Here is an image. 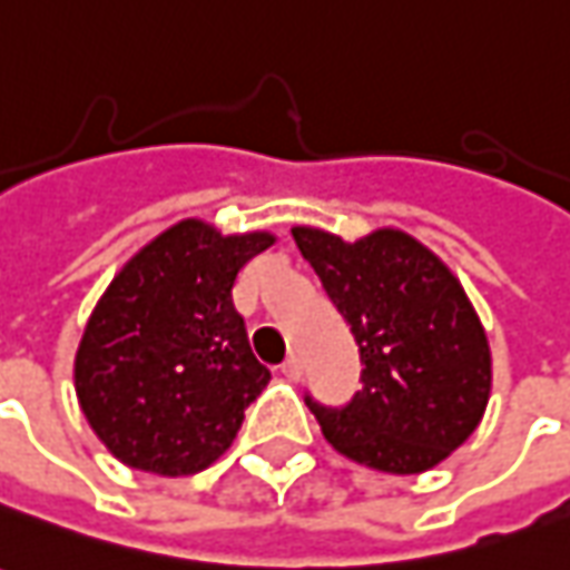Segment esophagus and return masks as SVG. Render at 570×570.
Masks as SVG:
<instances>
[{"label": "esophagus", "instance_id": "esophagus-1", "mask_svg": "<svg viewBox=\"0 0 570 570\" xmlns=\"http://www.w3.org/2000/svg\"><path fill=\"white\" fill-rule=\"evenodd\" d=\"M282 375L285 379H292V382H301V375H304V363H301V356H288L285 363H282Z\"/></svg>", "mask_w": 570, "mask_h": 570}]
</instances>
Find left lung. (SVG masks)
<instances>
[{
  "mask_svg": "<svg viewBox=\"0 0 570 570\" xmlns=\"http://www.w3.org/2000/svg\"><path fill=\"white\" fill-rule=\"evenodd\" d=\"M304 261L351 323L363 391L341 410L307 397L341 456L387 474H422L481 425L490 400V344L450 266L403 229L356 242L294 226Z\"/></svg>",
  "mask_w": 570,
  "mask_h": 570,
  "instance_id": "8db88e82",
  "label": "left lung"
}]
</instances>
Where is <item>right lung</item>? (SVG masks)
I'll list each match as a JSON object with an SVG mask.
<instances>
[{"label":"right lung","instance_id":"add662e5","mask_svg":"<svg viewBox=\"0 0 570 570\" xmlns=\"http://www.w3.org/2000/svg\"><path fill=\"white\" fill-rule=\"evenodd\" d=\"M273 233L179 219L136 250L82 328L73 387L89 428L129 469L183 478L214 465L269 384L233 304L238 269Z\"/></svg>","mask_w":570,"mask_h":570}]
</instances>
